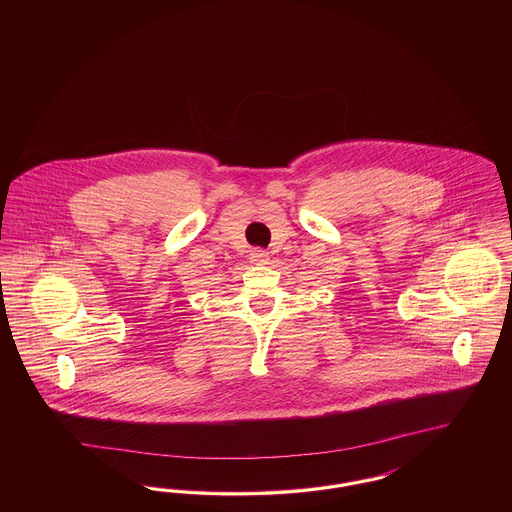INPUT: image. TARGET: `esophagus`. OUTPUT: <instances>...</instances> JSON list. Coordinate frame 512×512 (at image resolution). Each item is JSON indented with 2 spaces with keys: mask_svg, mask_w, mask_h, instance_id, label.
<instances>
[{
  "mask_svg": "<svg viewBox=\"0 0 512 512\" xmlns=\"http://www.w3.org/2000/svg\"><path fill=\"white\" fill-rule=\"evenodd\" d=\"M251 261L257 263V265H263L268 261V253L265 249H253L251 251Z\"/></svg>",
  "mask_w": 512,
  "mask_h": 512,
  "instance_id": "34e87169",
  "label": "esophagus"
}]
</instances>
